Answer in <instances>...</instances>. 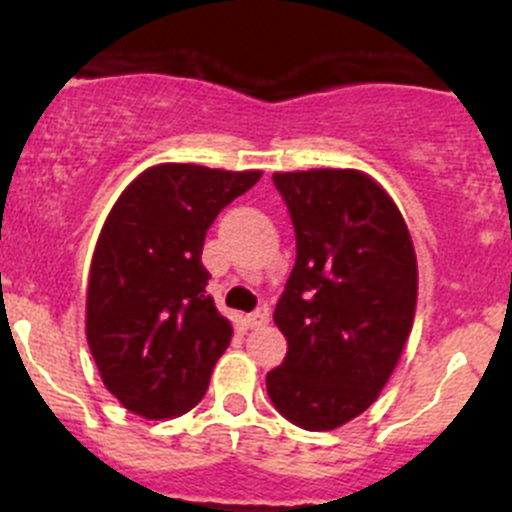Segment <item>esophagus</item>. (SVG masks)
I'll return each instance as SVG.
<instances>
[{"label":"esophagus","mask_w":512,"mask_h":512,"mask_svg":"<svg viewBox=\"0 0 512 512\" xmlns=\"http://www.w3.org/2000/svg\"><path fill=\"white\" fill-rule=\"evenodd\" d=\"M267 322H270V312H267V307H260V309H255L252 314H247V324H250L252 329L265 327Z\"/></svg>","instance_id":"34e87169"}]
</instances>
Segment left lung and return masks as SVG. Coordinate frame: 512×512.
<instances>
[{"instance_id":"8db88e82","label":"left lung","mask_w":512,"mask_h":512,"mask_svg":"<svg viewBox=\"0 0 512 512\" xmlns=\"http://www.w3.org/2000/svg\"><path fill=\"white\" fill-rule=\"evenodd\" d=\"M297 260L275 307L287 356L267 394L294 426L332 431L379 399L411 334L416 252L394 200L359 170L275 173Z\"/></svg>"}]
</instances>
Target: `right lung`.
<instances>
[{
  "mask_svg": "<svg viewBox=\"0 0 512 512\" xmlns=\"http://www.w3.org/2000/svg\"><path fill=\"white\" fill-rule=\"evenodd\" d=\"M260 175L153 165L108 213L91 260L86 339L106 389L133 414L173 418L205 396L232 337L205 292V232Z\"/></svg>",
  "mask_w": 512,
  "mask_h": 512,
  "instance_id": "1",
  "label": "right lung"
}]
</instances>
